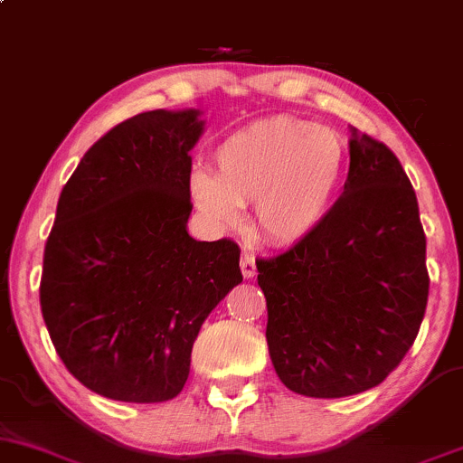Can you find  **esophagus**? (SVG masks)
Segmentation results:
<instances>
[{"label":"esophagus","instance_id":"1","mask_svg":"<svg viewBox=\"0 0 463 463\" xmlns=\"http://www.w3.org/2000/svg\"><path fill=\"white\" fill-rule=\"evenodd\" d=\"M239 265H241L243 279H252V276L257 274V263H254V257L250 252H246V250L241 252V261H239Z\"/></svg>","mask_w":463,"mask_h":463}]
</instances>
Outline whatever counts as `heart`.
Wrapping results in <instances>:
<instances>
[{"label":"heart","mask_w":463,"mask_h":463,"mask_svg":"<svg viewBox=\"0 0 463 463\" xmlns=\"http://www.w3.org/2000/svg\"><path fill=\"white\" fill-rule=\"evenodd\" d=\"M350 165L337 130L300 117H269L228 135L215 150V176L191 174L189 194L211 224L235 226L252 204L265 241L289 246L320 228L337 204Z\"/></svg>","instance_id":"heart-1"}]
</instances>
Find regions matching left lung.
<instances>
[{
  "mask_svg": "<svg viewBox=\"0 0 463 463\" xmlns=\"http://www.w3.org/2000/svg\"><path fill=\"white\" fill-rule=\"evenodd\" d=\"M257 269L269 359L285 387L344 398L383 383L411 348L429 298L427 237L396 154L353 128L331 215Z\"/></svg>",
  "mask_w": 463,
  "mask_h": 463,
  "instance_id": "1",
  "label": "left lung"
}]
</instances>
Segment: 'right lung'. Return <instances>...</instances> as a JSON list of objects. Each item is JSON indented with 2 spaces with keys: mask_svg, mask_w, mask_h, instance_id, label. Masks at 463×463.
<instances>
[{
  "mask_svg": "<svg viewBox=\"0 0 463 463\" xmlns=\"http://www.w3.org/2000/svg\"><path fill=\"white\" fill-rule=\"evenodd\" d=\"M202 132L198 109L130 117L89 147L58 198L41 311L67 370L110 401L178 396L202 322L243 280L235 241L187 232Z\"/></svg>",
  "mask_w": 463,
  "mask_h": 463,
  "instance_id": "1",
  "label": "right lung"
}]
</instances>
